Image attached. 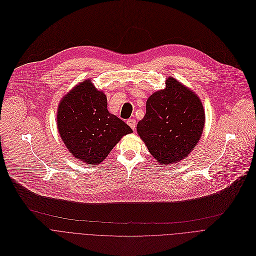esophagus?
Returning a JSON list of instances; mask_svg holds the SVG:
<instances>
[{"mask_svg":"<svg viewBox=\"0 0 256 256\" xmlns=\"http://www.w3.org/2000/svg\"><path fill=\"white\" fill-rule=\"evenodd\" d=\"M127 124H128L133 130H135V127H136V120H135V119H129V120L127 121Z\"/></svg>","mask_w":256,"mask_h":256,"instance_id":"obj_1","label":"esophagus"}]
</instances>
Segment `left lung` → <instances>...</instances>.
<instances>
[{
  "mask_svg": "<svg viewBox=\"0 0 256 256\" xmlns=\"http://www.w3.org/2000/svg\"><path fill=\"white\" fill-rule=\"evenodd\" d=\"M204 125L205 112L198 96L170 76L166 88L148 98L137 133L158 164L168 166L182 160L192 150Z\"/></svg>",
  "mask_w": 256,
  "mask_h": 256,
  "instance_id": "left-lung-1",
  "label": "left lung"
}]
</instances>
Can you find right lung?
Instances as JSON below:
<instances>
[{"mask_svg": "<svg viewBox=\"0 0 256 256\" xmlns=\"http://www.w3.org/2000/svg\"><path fill=\"white\" fill-rule=\"evenodd\" d=\"M107 96L90 80L76 86L60 100L58 110L60 135L72 154L86 164L103 162L132 129L110 114Z\"/></svg>", "mask_w": 256, "mask_h": 256, "instance_id": "1", "label": "right lung"}]
</instances>
